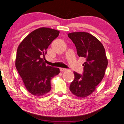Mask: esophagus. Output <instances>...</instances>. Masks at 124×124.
<instances>
[{
  "instance_id": "obj_1",
  "label": "esophagus",
  "mask_w": 124,
  "mask_h": 124,
  "mask_svg": "<svg viewBox=\"0 0 124 124\" xmlns=\"http://www.w3.org/2000/svg\"><path fill=\"white\" fill-rule=\"evenodd\" d=\"M67 70V69H64V68H61L60 69V71H61V72H64V71H66Z\"/></svg>"
}]
</instances>
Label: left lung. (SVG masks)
<instances>
[{"label":"left lung","instance_id":"obj_1","mask_svg":"<svg viewBox=\"0 0 124 124\" xmlns=\"http://www.w3.org/2000/svg\"><path fill=\"white\" fill-rule=\"evenodd\" d=\"M75 45L79 57L86 60L83 66V75L74 72L75 79L70 86L73 94L84 98L91 94L103 78L108 60L103 45L88 32H76L68 34Z\"/></svg>","mask_w":124,"mask_h":124}]
</instances>
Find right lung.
Here are the masks:
<instances>
[{
    "label": "right lung",
    "mask_w": 124,
    "mask_h": 124,
    "mask_svg": "<svg viewBox=\"0 0 124 124\" xmlns=\"http://www.w3.org/2000/svg\"><path fill=\"white\" fill-rule=\"evenodd\" d=\"M59 34L54 29L39 28L28 35L17 49L16 67L28 92L35 96L48 93L52 79L60 72L59 68L46 66L44 61L47 48Z\"/></svg>",
    "instance_id": "add662e5"
}]
</instances>
